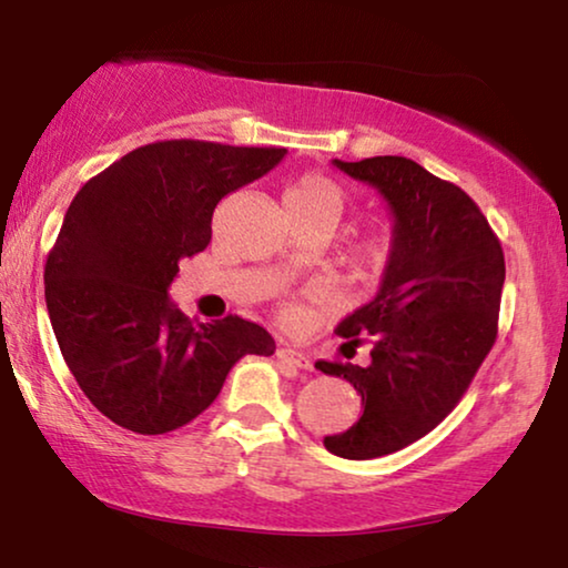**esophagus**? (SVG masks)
<instances>
[{
  "label": "esophagus",
  "mask_w": 568,
  "mask_h": 568,
  "mask_svg": "<svg viewBox=\"0 0 568 568\" xmlns=\"http://www.w3.org/2000/svg\"><path fill=\"white\" fill-rule=\"evenodd\" d=\"M276 359L284 362V364H290V367L313 369V362H310V356L297 352V348H292V346H278L276 348Z\"/></svg>",
  "instance_id": "34e87169"
}]
</instances>
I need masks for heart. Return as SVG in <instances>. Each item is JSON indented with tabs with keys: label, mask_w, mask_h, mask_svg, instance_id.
<instances>
[{
	"label": "heart",
	"mask_w": 568,
	"mask_h": 568,
	"mask_svg": "<svg viewBox=\"0 0 568 568\" xmlns=\"http://www.w3.org/2000/svg\"><path fill=\"white\" fill-rule=\"evenodd\" d=\"M284 204L300 209V212L323 214L336 224L346 206V191L328 175L307 173L286 189ZM393 245V235L387 230L372 232V235L364 237L362 243L354 247L352 258L356 263V268L364 271V274H383L387 263H390Z\"/></svg>",
	"instance_id": "obj_1"
}]
</instances>
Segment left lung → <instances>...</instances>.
<instances>
[{"mask_svg": "<svg viewBox=\"0 0 568 568\" xmlns=\"http://www.w3.org/2000/svg\"><path fill=\"white\" fill-rule=\"evenodd\" d=\"M375 189L393 214V255L367 305L338 323L344 346L372 341L369 364L315 362L362 395L352 429L328 453L372 460L429 434L468 390L496 341L504 253L468 193L406 158L333 160Z\"/></svg>", "mask_w": 568, "mask_h": 568, "instance_id": "8db88e82", "label": "left lung"}]
</instances>
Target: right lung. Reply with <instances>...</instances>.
Here are the masks:
<instances>
[{
	"mask_svg": "<svg viewBox=\"0 0 568 568\" xmlns=\"http://www.w3.org/2000/svg\"><path fill=\"white\" fill-rule=\"evenodd\" d=\"M286 150L170 139L123 154L67 209L45 261V307L61 356L100 414L165 434L212 406L235 362L271 356L258 323H193L173 300L178 263L204 251L227 193L274 170Z\"/></svg>",
	"mask_w": 568,
	"mask_h": 568,
	"instance_id": "right-lung-1",
	"label": "right lung"
}]
</instances>
